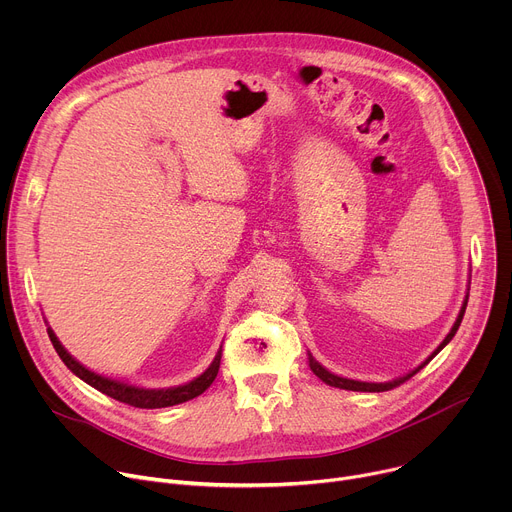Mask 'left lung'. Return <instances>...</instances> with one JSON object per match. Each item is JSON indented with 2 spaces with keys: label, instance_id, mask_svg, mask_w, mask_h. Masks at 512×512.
<instances>
[{
  "label": "left lung",
  "instance_id": "left-lung-1",
  "mask_svg": "<svg viewBox=\"0 0 512 512\" xmlns=\"http://www.w3.org/2000/svg\"><path fill=\"white\" fill-rule=\"evenodd\" d=\"M466 306H468V296L464 298V304H462V310H460V314H458V318H456V322H454V326H452V330L448 332V336L444 338V342L437 346L427 358H425V362H421L417 369H413L411 373H407V375H403V377H399V379H393V381H387V383H364V381H354V379H344V377H338V375H334V373H330L328 369H324L322 364L308 352V362H310V369H312V373L318 377V379H322L326 385H330V387H338V389H346V391H362V393H383V391H391V389H395V387H399V385H403L405 381H409L415 373H419L425 364L440 352L452 338H454V334L458 332V328H460V324H462V318H464V312H466Z\"/></svg>",
  "mask_w": 512,
  "mask_h": 512
}]
</instances>
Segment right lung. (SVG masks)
<instances>
[{"label": "right lung", "mask_w": 512, "mask_h": 512, "mask_svg": "<svg viewBox=\"0 0 512 512\" xmlns=\"http://www.w3.org/2000/svg\"><path fill=\"white\" fill-rule=\"evenodd\" d=\"M48 336H50V342H52L54 350L62 358V362L79 379H83L87 385L95 387L97 391L105 393L107 397H111L115 401H121V403H127L131 407H139V409L172 407V405H178V403H184V401H190V399L202 395L212 385V381L216 379L218 369H221V356H223V346H221V350L216 352L214 360L210 362V367L200 377H196L194 381H190L186 385H178V387H170V389H143V387H133V385H127L123 381L109 379V377H103V375H97V373L89 371L87 367H83L79 360H75L66 352V348L60 344V340L56 338L52 328H48Z\"/></svg>", "instance_id": "add662e5"}]
</instances>
